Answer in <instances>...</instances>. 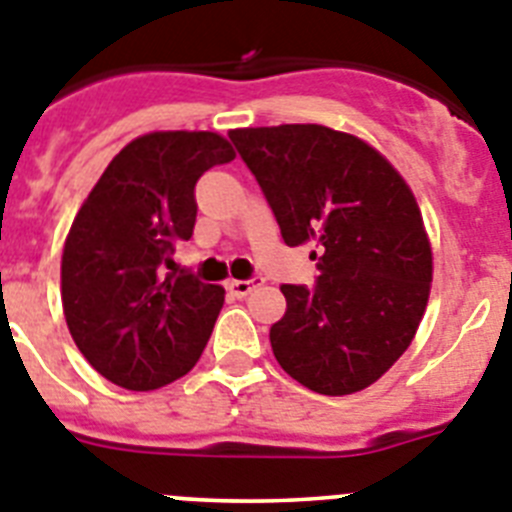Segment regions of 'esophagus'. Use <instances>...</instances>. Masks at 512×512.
I'll use <instances>...</instances> for the list:
<instances>
[{
	"instance_id": "34e87169",
	"label": "esophagus",
	"mask_w": 512,
	"mask_h": 512,
	"mask_svg": "<svg viewBox=\"0 0 512 512\" xmlns=\"http://www.w3.org/2000/svg\"><path fill=\"white\" fill-rule=\"evenodd\" d=\"M259 285H261V279H230L225 287L230 295H235V298H246V295H251Z\"/></svg>"
}]
</instances>
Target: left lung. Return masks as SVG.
I'll use <instances>...</instances> for the list:
<instances>
[{"mask_svg": "<svg viewBox=\"0 0 512 512\" xmlns=\"http://www.w3.org/2000/svg\"><path fill=\"white\" fill-rule=\"evenodd\" d=\"M290 248L310 246L316 290L282 285L269 331L290 378L323 396L373 386L412 344L432 246L409 183L365 139L321 124L233 129Z\"/></svg>", "mask_w": 512, "mask_h": 512, "instance_id": "obj_1", "label": "left lung"}]
</instances>
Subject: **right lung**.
Returning a JSON list of instances; mask_svg holds the SVG:
<instances>
[{"instance_id": "1", "label": "right lung", "mask_w": 512, "mask_h": 512, "mask_svg": "<svg viewBox=\"0 0 512 512\" xmlns=\"http://www.w3.org/2000/svg\"><path fill=\"white\" fill-rule=\"evenodd\" d=\"M233 144L217 131L131 139L74 214L61 253L69 334L103 378L129 391L178 381L202 357L225 303L220 285L168 272L194 233V186Z\"/></svg>"}]
</instances>
